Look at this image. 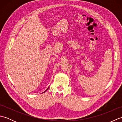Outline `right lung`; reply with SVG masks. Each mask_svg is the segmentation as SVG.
<instances>
[{
  "label": "right lung",
  "instance_id": "right-lung-1",
  "mask_svg": "<svg viewBox=\"0 0 122 122\" xmlns=\"http://www.w3.org/2000/svg\"><path fill=\"white\" fill-rule=\"evenodd\" d=\"M49 87H48V89H46V91H45V92H44V93H45V92H46V91H47V90H48V89H49Z\"/></svg>",
  "mask_w": 122,
  "mask_h": 122
}]
</instances>
